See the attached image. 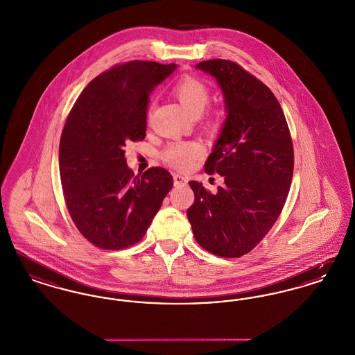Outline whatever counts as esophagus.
I'll use <instances>...</instances> for the list:
<instances>
[{
    "label": "esophagus",
    "mask_w": 355,
    "mask_h": 355,
    "mask_svg": "<svg viewBox=\"0 0 355 355\" xmlns=\"http://www.w3.org/2000/svg\"><path fill=\"white\" fill-rule=\"evenodd\" d=\"M174 185L175 186H184L187 184V180H186V177L184 175H181V174H174Z\"/></svg>",
    "instance_id": "1"
}]
</instances>
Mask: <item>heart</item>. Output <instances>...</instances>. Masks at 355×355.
Returning <instances> with one entry per match:
<instances>
[{
  "label": "heart",
  "mask_w": 355,
  "mask_h": 355,
  "mask_svg": "<svg viewBox=\"0 0 355 355\" xmlns=\"http://www.w3.org/2000/svg\"><path fill=\"white\" fill-rule=\"evenodd\" d=\"M173 93L189 114L197 117L202 114L210 101V90L202 81L194 77H184L173 87ZM201 153L198 142H175L165 152V159L177 169L189 168Z\"/></svg>",
  "instance_id": "1"
}]
</instances>
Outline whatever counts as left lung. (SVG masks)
<instances>
[{
  "label": "left lung",
  "instance_id": "1",
  "mask_svg": "<svg viewBox=\"0 0 355 355\" xmlns=\"http://www.w3.org/2000/svg\"><path fill=\"white\" fill-rule=\"evenodd\" d=\"M196 68L216 78L225 101L226 119L205 164L223 185L213 194L190 181L194 203L187 218L205 250L238 258L268 234L286 202L294 169L291 137L272 92L245 69L227 60Z\"/></svg>",
  "mask_w": 355,
  "mask_h": 355
}]
</instances>
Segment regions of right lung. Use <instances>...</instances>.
<instances>
[{"instance_id":"1","label":"right lung","mask_w":355,"mask_h":355,"mask_svg":"<svg viewBox=\"0 0 355 355\" xmlns=\"http://www.w3.org/2000/svg\"><path fill=\"white\" fill-rule=\"evenodd\" d=\"M175 69L153 61L117 65L92 80L69 113L61 184L71 220L97 248L119 250L141 241L173 186L164 168L135 175L123 148L145 138L149 96Z\"/></svg>"}]
</instances>
